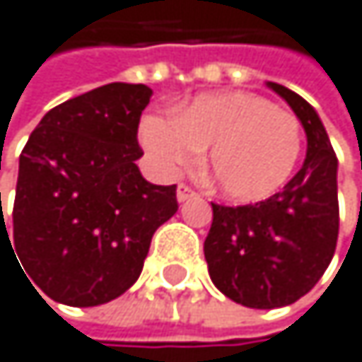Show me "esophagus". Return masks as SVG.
Returning a JSON list of instances; mask_svg holds the SVG:
<instances>
[{"mask_svg": "<svg viewBox=\"0 0 362 362\" xmlns=\"http://www.w3.org/2000/svg\"><path fill=\"white\" fill-rule=\"evenodd\" d=\"M196 196H198V192L192 189L187 183H181V185L177 187V198H179V203H185V201H189V198H196Z\"/></svg>", "mask_w": 362, "mask_h": 362, "instance_id": "1", "label": "esophagus"}]
</instances>
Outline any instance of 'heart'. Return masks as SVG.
I'll return each instance as SVG.
<instances>
[{"label": "heart", "mask_w": 362, "mask_h": 362, "mask_svg": "<svg viewBox=\"0 0 362 362\" xmlns=\"http://www.w3.org/2000/svg\"><path fill=\"white\" fill-rule=\"evenodd\" d=\"M146 151L168 170L194 168L209 151V175L230 201L276 194L302 153V122L255 93L203 95L177 116L148 114L140 124Z\"/></svg>", "instance_id": "b5f03b06"}]
</instances>
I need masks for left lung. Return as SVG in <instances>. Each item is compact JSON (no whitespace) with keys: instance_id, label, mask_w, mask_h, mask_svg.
<instances>
[{"instance_id":"8db88e82","label":"left lung","mask_w":362,"mask_h":362,"mask_svg":"<svg viewBox=\"0 0 362 362\" xmlns=\"http://www.w3.org/2000/svg\"><path fill=\"white\" fill-rule=\"evenodd\" d=\"M306 132V159L274 196L255 205L211 203L205 259L214 285L250 309H279L309 293L332 261L339 238L337 155L317 112L272 83Z\"/></svg>"}]
</instances>
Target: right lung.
Returning a JSON list of instances; mask_svg holds the SVG:
<instances>
[{
  "mask_svg": "<svg viewBox=\"0 0 362 362\" xmlns=\"http://www.w3.org/2000/svg\"><path fill=\"white\" fill-rule=\"evenodd\" d=\"M151 95L116 81L69 99L42 116L21 153L10 230L0 228L13 233L30 285L51 300L97 306L124 293L153 233L179 209L177 185H153L136 166Z\"/></svg>",
  "mask_w": 362,
  "mask_h": 362,
  "instance_id": "add662e5",
  "label": "right lung"
}]
</instances>
